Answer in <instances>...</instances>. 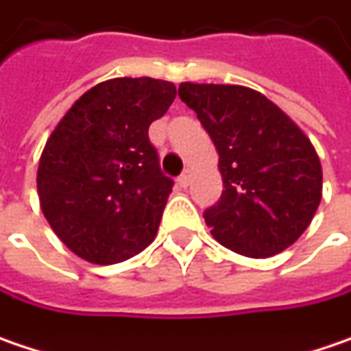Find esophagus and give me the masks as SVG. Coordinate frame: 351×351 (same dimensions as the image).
Here are the masks:
<instances>
[{"instance_id":"34e87169","label":"esophagus","mask_w":351,"mask_h":351,"mask_svg":"<svg viewBox=\"0 0 351 351\" xmlns=\"http://www.w3.org/2000/svg\"><path fill=\"white\" fill-rule=\"evenodd\" d=\"M189 180H191V171H189V169H186V171H184V173L178 178V184H180L182 188H188Z\"/></svg>"}]
</instances>
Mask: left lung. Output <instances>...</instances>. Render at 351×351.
<instances>
[{
	"instance_id": "left-lung-1",
	"label": "left lung",
	"mask_w": 351,
	"mask_h": 351,
	"mask_svg": "<svg viewBox=\"0 0 351 351\" xmlns=\"http://www.w3.org/2000/svg\"><path fill=\"white\" fill-rule=\"evenodd\" d=\"M219 156L223 191L204 212L223 247L269 258L312 223L322 199V163L306 134L263 93L243 86H180Z\"/></svg>"
}]
</instances>
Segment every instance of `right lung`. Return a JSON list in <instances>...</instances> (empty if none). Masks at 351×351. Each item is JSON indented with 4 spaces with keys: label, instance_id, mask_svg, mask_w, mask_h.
<instances>
[{
    "label": "right lung",
    "instance_id": "1",
    "mask_svg": "<svg viewBox=\"0 0 351 351\" xmlns=\"http://www.w3.org/2000/svg\"><path fill=\"white\" fill-rule=\"evenodd\" d=\"M176 99L171 82L115 77L88 89L56 125L38 167L41 212L86 262L143 252L173 188L147 130Z\"/></svg>",
    "mask_w": 351,
    "mask_h": 351
}]
</instances>
